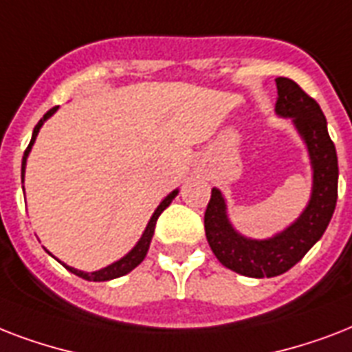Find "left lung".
<instances>
[{
    "instance_id": "obj_1",
    "label": "left lung",
    "mask_w": 352,
    "mask_h": 352,
    "mask_svg": "<svg viewBox=\"0 0 352 352\" xmlns=\"http://www.w3.org/2000/svg\"><path fill=\"white\" fill-rule=\"evenodd\" d=\"M276 115L290 118L303 140L312 170L311 197L300 217L267 239L246 237L234 228L225 195L212 188L204 214L206 239L221 265L246 278H274L292 268L327 230L338 199V157L327 120L314 98L290 78H276Z\"/></svg>"
}]
</instances>
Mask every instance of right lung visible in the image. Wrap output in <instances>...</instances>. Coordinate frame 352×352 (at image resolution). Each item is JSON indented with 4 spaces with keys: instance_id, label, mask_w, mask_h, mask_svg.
Here are the masks:
<instances>
[{
    "instance_id": "right-lung-1",
    "label": "right lung",
    "mask_w": 352,
    "mask_h": 352,
    "mask_svg": "<svg viewBox=\"0 0 352 352\" xmlns=\"http://www.w3.org/2000/svg\"><path fill=\"white\" fill-rule=\"evenodd\" d=\"M58 111V107H52V109H49V111L43 115V118H41L38 124H36L34 131H32V138H30V144L29 148L25 149V155H23V160H21V182L25 181V168H27V159H29V153L30 149H32V146H34L36 142V137H38V133H40L41 126L45 124L49 118L54 115V113ZM179 195V190H173L171 193H168L162 201H160V204L157 206V210L153 212V215H151V219L148 221V226H146V230L142 232V237L137 241V245L133 246L131 250L127 252L126 256L120 257L118 261L111 263V265H107V267L100 268V270H95V272H84V270H78V268L74 267H69V265H65V263H62L63 267L67 268L69 272L76 274L78 278H84L87 279V281H109V279H115V278H120V276H126V274H129L133 270V268H137L140 263L144 261V257H146V254H148L149 250V245H151V237H153V232H155V225H157V219H159V215L164 212L168 206L171 204V201ZM51 254V252H49ZM52 256V254H51ZM54 257V256H52Z\"/></svg>"
}]
</instances>
